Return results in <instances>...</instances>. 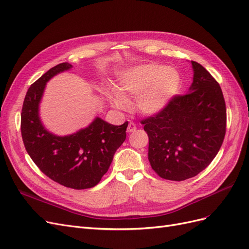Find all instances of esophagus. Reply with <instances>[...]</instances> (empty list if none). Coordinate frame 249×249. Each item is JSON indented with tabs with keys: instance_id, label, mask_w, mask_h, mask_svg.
Listing matches in <instances>:
<instances>
[{
	"instance_id": "esophagus-1",
	"label": "esophagus",
	"mask_w": 249,
	"mask_h": 249,
	"mask_svg": "<svg viewBox=\"0 0 249 249\" xmlns=\"http://www.w3.org/2000/svg\"><path fill=\"white\" fill-rule=\"evenodd\" d=\"M136 124H135V123H133V122H131L130 124H129V125H127V129H126V131L129 132V133H131V132H134V131H136Z\"/></svg>"
}]
</instances>
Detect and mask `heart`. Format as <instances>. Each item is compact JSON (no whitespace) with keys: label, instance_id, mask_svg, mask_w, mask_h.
<instances>
[{"label":"heart","instance_id":"1","mask_svg":"<svg viewBox=\"0 0 249 249\" xmlns=\"http://www.w3.org/2000/svg\"><path fill=\"white\" fill-rule=\"evenodd\" d=\"M180 83L182 80L177 70L162 64H144L133 67L120 77L118 91L125 97L138 95L137 109L152 115L167 106L178 92ZM120 95L111 93L109 100L114 107L124 109L127 102Z\"/></svg>","mask_w":249,"mask_h":249}]
</instances>
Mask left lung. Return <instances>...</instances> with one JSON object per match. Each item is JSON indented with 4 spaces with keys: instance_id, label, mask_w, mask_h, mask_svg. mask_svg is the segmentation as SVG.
Masks as SVG:
<instances>
[{
    "instance_id": "obj_1",
    "label": "left lung",
    "mask_w": 249,
    "mask_h": 249,
    "mask_svg": "<svg viewBox=\"0 0 249 249\" xmlns=\"http://www.w3.org/2000/svg\"><path fill=\"white\" fill-rule=\"evenodd\" d=\"M189 92L175 95L159 113L141 120L148 136V160L158 176L185 180L213 161L227 131V108L218 82L205 67L191 61Z\"/></svg>"
}]
</instances>
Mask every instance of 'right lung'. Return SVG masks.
Segmentation results:
<instances>
[{
  "mask_svg": "<svg viewBox=\"0 0 249 249\" xmlns=\"http://www.w3.org/2000/svg\"><path fill=\"white\" fill-rule=\"evenodd\" d=\"M71 67L67 62L52 67L29 87L21 108L20 132L29 156L44 175L64 187L82 190L99 184L108 171L116 149L125 140L127 122L113 125L97 117L86 129L64 137L44 129L38 105L46 83Z\"/></svg>",
  "mask_w": 249,
  "mask_h": 249,
  "instance_id": "obj_1",
  "label": "right lung"
}]
</instances>
